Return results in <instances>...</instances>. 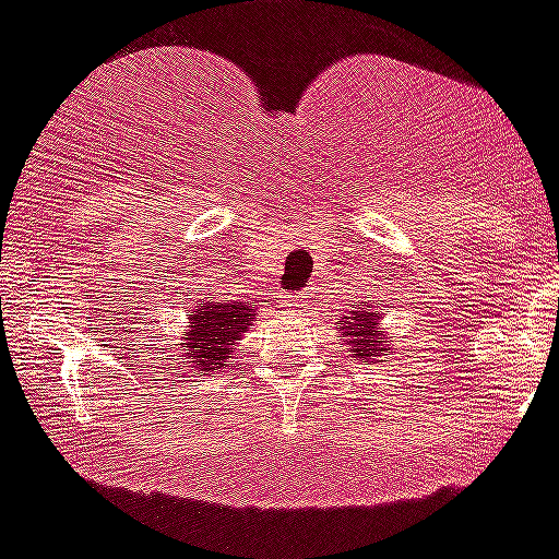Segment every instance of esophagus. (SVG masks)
<instances>
[{"instance_id": "obj_1", "label": "esophagus", "mask_w": 559, "mask_h": 559, "mask_svg": "<svg viewBox=\"0 0 559 559\" xmlns=\"http://www.w3.org/2000/svg\"><path fill=\"white\" fill-rule=\"evenodd\" d=\"M281 302H284V308H294V299L286 294V297H281Z\"/></svg>"}]
</instances>
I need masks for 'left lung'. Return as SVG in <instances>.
<instances>
[{"label": "left lung", "mask_w": 559, "mask_h": 559, "mask_svg": "<svg viewBox=\"0 0 559 559\" xmlns=\"http://www.w3.org/2000/svg\"><path fill=\"white\" fill-rule=\"evenodd\" d=\"M342 326V336H349L345 340V345H349V353H353V358L364 360V364H373V360L379 358V355L388 353V345H384V340L388 336L379 334L377 326H379V310H373L369 302H366V308H358L353 310L345 321H340Z\"/></svg>", "instance_id": "obj_1"}]
</instances>
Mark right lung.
<instances>
[{"label": "right lung", "instance_id": "1", "mask_svg": "<svg viewBox=\"0 0 559 559\" xmlns=\"http://www.w3.org/2000/svg\"><path fill=\"white\" fill-rule=\"evenodd\" d=\"M251 316L257 310L251 305L217 299L204 302L188 318V329L182 331V347H186V364L190 369H223L230 364L233 345L238 336L251 326Z\"/></svg>", "mask_w": 559, "mask_h": 559}]
</instances>
